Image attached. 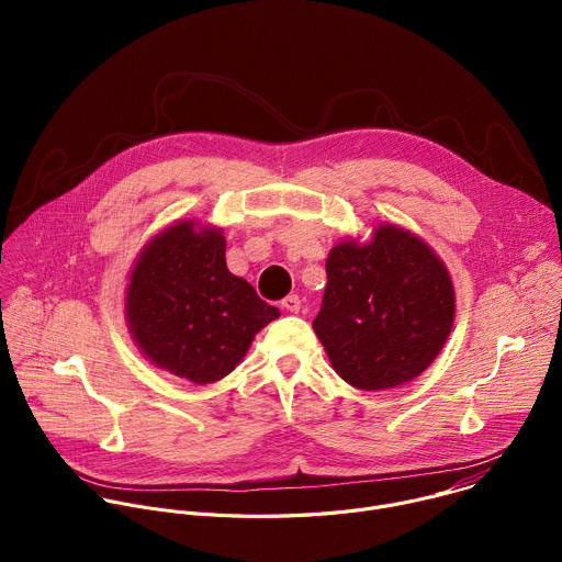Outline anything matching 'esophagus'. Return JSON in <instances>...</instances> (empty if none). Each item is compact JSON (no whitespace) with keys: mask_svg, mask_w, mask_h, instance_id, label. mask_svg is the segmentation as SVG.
I'll list each match as a JSON object with an SVG mask.
<instances>
[{"mask_svg":"<svg viewBox=\"0 0 562 562\" xmlns=\"http://www.w3.org/2000/svg\"><path fill=\"white\" fill-rule=\"evenodd\" d=\"M282 308H284V311H289V313H300L302 302H300V297H297V295H286V297L282 300Z\"/></svg>","mask_w":562,"mask_h":562,"instance_id":"obj_1","label":"esophagus"}]
</instances>
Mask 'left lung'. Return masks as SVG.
I'll list each match as a JSON object with an SVG mask.
<instances>
[{
    "label": "left lung",
    "mask_w": 562,
    "mask_h": 562,
    "mask_svg": "<svg viewBox=\"0 0 562 562\" xmlns=\"http://www.w3.org/2000/svg\"><path fill=\"white\" fill-rule=\"evenodd\" d=\"M456 295L445 262L412 231L380 224L371 243L336 245L313 331L336 373L382 391L418 378L445 347Z\"/></svg>",
    "instance_id": "left-lung-1"
}]
</instances>
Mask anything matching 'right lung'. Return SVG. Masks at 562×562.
Masks as SVG:
<instances>
[{
	"instance_id": "add662e5",
	"label": "right lung",
	"mask_w": 562,
	"mask_h": 562,
	"mask_svg": "<svg viewBox=\"0 0 562 562\" xmlns=\"http://www.w3.org/2000/svg\"><path fill=\"white\" fill-rule=\"evenodd\" d=\"M222 228L176 222L142 249L126 286V323L159 369L209 384L228 375L280 311L226 269Z\"/></svg>"
}]
</instances>
